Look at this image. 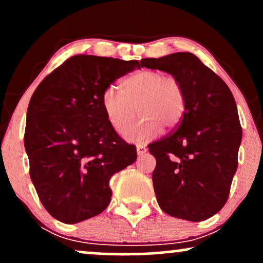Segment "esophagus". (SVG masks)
<instances>
[{"label":"esophagus","mask_w":263,"mask_h":263,"mask_svg":"<svg viewBox=\"0 0 263 263\" xmlns=\"http://www.w3.org/2000/svg\"><path fill=\"white\" fill-rule=\"evenodd\" d=\"M136 148H137V153H138V155H140V156L147 152L146 146H144V144H142V143H137V144H136Z\"/></svg>","instance_id":"34e87169"}]
</instances>
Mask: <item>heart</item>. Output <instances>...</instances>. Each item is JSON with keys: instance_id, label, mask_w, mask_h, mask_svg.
Instances as JSON below:
<instances>
[{"instance_id": "heart-1", "label": "heart", "mask_w": 263, "mask_h": 263, "mask_svg": "<svg viewBox=\"0 0 263 263\" xmlns=\"http://www.w3.org/2000/svg\"><path fill=\"white\" fill-rule=\"evenodd\" d=\"M101 107L115 131L123 134L136 115L142 117L126 132V138L146 142L162 132L163 126L174 128L186 110L184 87L173 75L157 69H142L121 81V92L108 86L101 93Z\"/></svg>"}]
</instances>
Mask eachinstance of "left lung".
Masks as SVG:
<instances>
[{"label":"left lung","instance_id":"left-lung-1","mask_svg":"<svg viewBox=\"0 0 263 263\" xmlns=\"http://www.w3.org/2000/svg\"><path fill=\"white\" fill-rule=\"evenodd\" d=\"M141 66L176 77L185 91L179 126L148 144L161 209L189 221L215 215L228 201L242 137L236 102L225 81L193 53L144 58Z\"/></svg>","mask_w":263,"mask_h":263}]
</instances>
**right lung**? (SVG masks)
I'll use <instances>...</instances> for the list:
<instances>
[{
  "mask_svg": "<svg viewBox=\"0 0 263 263\" xmlns=\"http://www.w3.org/2000/svg\"><path fill=\"white\" fill-rule=\"evenodd\" d=\"M140 68L138 60L78 54L42 80L27 110L29 176L45 210L64 224L99 215L110 204V178L137 158L111 127L101 93Z\"/></svg>",
  "mask_w": 263,
  "mask_h": 263,
  "instance_id": "add662e5",
  "label": "right lung"
}]
</instances>
